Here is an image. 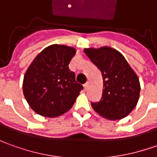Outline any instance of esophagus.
Segmentation results:
<instances>
[{"label":"esophagus","mask_w":157,"mask_h":157,"mask_svg":"<svg viewBox=\"0 0 157 157\" xmlns=\"http://www.w3.org/2000/svg\"><path fill=\"white\" fill-rule=\"evenodd\" d=\"M83 87H84V89H85V90H87V87H88V83H87V82L85 83V84L83 85Z\"/></svg>","instance_id":"34e87169"}]
</instances>
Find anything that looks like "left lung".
Segmentation results:
<instances>
[{
	"mask_svg": "<svg viewBox=\"0 0 157 157\" xmlns=\"http://www.w3.org/2000/svg\"><path fill=\"white\" fill-rule=\"evenodd\" d=\"M85 54L101 70L103 78L102 97L92 102L93 109L104 118L117 120L126 117L139 99L140 83L124 56L111 47L85 49Z\"/></svg>",
	"mask_w": 157,
	"mask_h": 157,
	"instance_id": "8db88e82",
	"label": "left lung"
}]
</instances>
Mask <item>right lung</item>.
I'll use <instances>...</instances> for the list:
<instances>
[{
    "label": "right lung",
    "instance_id": "obj_1",
    "mask_svg": "<svg viewBox=\"0 0 157 157\" xmlns=\"http://www.w3.org/2000/svg\"><path fill=\"white\" fill-rule=\"evenodd\" d=\"M74 48L50 45L36 56L25 72L23 93L31 108L44 117H56L74 105L83 87L69 64Z\"/></svg>",
    "mask_w": 157,
    "mask_h": 157
}]
</instances>
